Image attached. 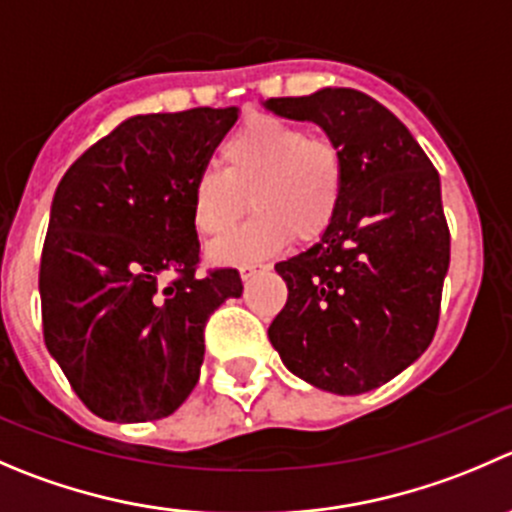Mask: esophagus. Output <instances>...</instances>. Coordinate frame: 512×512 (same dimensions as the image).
I'll return each mask as SVG.
<instances>
[{"label":"esophagus","instance_id":"1","mask_svg":"<svg viewBox=\"0 0 512 512\" xmlns=\"http://www.w3.org/2000/svg\"><path fill=\"white\" fill-rule=\"evenodd\" d=\"M260 270H262V265H257V262H252V265H242L240 267V277L247 282V280H252V277H255Z\"/></svg>","mask_w":512,"mask_h":512}]
</instances>
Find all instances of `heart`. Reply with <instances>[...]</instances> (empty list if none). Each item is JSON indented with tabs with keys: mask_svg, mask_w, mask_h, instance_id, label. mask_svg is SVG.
<instances>
[{
	"mask_svg": "<svg viewBox=\"0 0 512 512\" xmlns=\"http://www.w3.org/2000/svg\"><path fill=\"white\" fill-rule=\"evenodd\" d=\"M220 170H202L192 187V220L207 237L235 227L250 195L255 215L210 247L217 262H255L297 240L320 237L345 195V160L337 145L307 137L282 119L252 117L222 145Z\"/></svg>",
	"mask_w": 512,
	"mask_h": 512,
	"instance_id": "1",
	"label": "heart"
}]
</instances>
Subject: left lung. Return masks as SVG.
Masks as SVG:
<instances>
[{
    "label": "left lung",
    "mask_w": 512,
    "mask_h": 512,
    "mask_svg": "<svg viewBox=\"0 0 512 512\" xmlns=\"http://www.w3.org/2000/svg\"><path fill=\"white\" fill-rule=\"evenodd\" d=\"M265 107L315 122L345 160L332 225L275 265L287 302L267 335L300 380L335 395L367 393L433 342L450 265L440 177L408 127L357 89L272 97Z\"/></svg>",
    "instance_id": "left-lung-1"
}]
</instances>
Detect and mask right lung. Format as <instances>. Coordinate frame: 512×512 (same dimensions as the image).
Listing matches in <instances>:
<instances>
[{
    "label": "right lung",
    "instance_id": "add662e5",
    "mask_svg": "<svg viewBox=\"0 0 512 512\" xmlns=\"http://www.w3.org/2000/svg\"><path fill=\"white\" fill-rule=\"evenodd\" d=\"M237 107L137 114L54 192L39 265L44 342L94 415L145 423L200 380L207 317L242 295L232 267L197 275L192 187ZM167 271L178 277L162 283Z\"/></svg>",
    "mask_w": 512,
    "mask_h": 512
}]
</instances>
